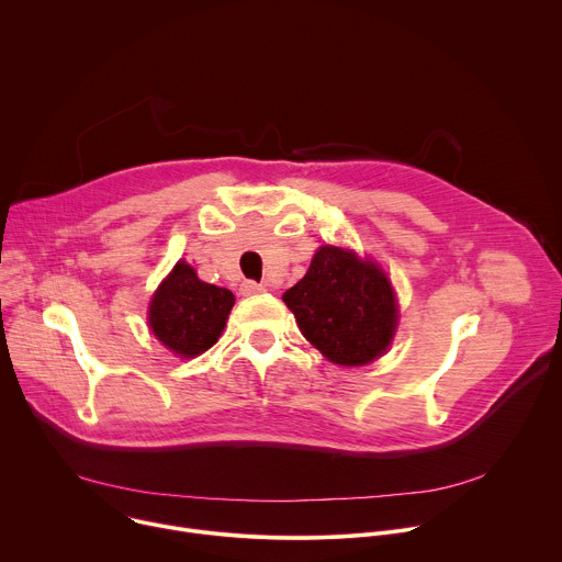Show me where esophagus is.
Instances as JSON below:
<instances>
[{
	"instance_id": "esophagus-1",
	"label": "esophagus",
	"mask_w": 562,
	"mask_h": 562,
	"mask_svg": "<svg viewBox=\"0 0 562 562\" xmlns=\"http://www.w3.org/2000/svg\"><path fill=\"white\" fill-rule=\"evenodd\" d=\"M239 291H243V295H256V293H262L267 289H265V284H258L254 280H245L243 284H239Z\"/></svg>"
}]
</instances>
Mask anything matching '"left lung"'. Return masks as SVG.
<instances>
[{
	"instance_id": "obj_1",
	"label": "left lung",
	"mask_w": 562,
	"mask_h": 562,
	"mask_svg": "<svg viewBox=\"0 0 562 562\" xmlns=\"http://www.w3.org/2000/svg\"><path fill=\"white\" fill-rule=\"evenodd\" d=\"M282 300L302 336L336 364L371 362L395 331L397 308L386 276L338 247H319L306 276Z\"/></svg>"
}]
</instances>
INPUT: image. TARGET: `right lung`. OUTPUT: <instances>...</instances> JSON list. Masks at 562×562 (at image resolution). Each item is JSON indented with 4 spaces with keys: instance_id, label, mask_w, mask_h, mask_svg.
Listing matches in <instances>:
<instances>
[{
    "instance_id": "obj_1",
    "label": "right lung",
    "mask_w": 562,
    "mask_h": 562,
    "mask_svg": "<svg viewBox=\"0 0 562 562\" xmlns=\"http://www.w3.org/2000/svg\"><path fill=\"white\" fill-rule=\"evenodd\" d=\"M233 302L228 289L202 282L193 267L178 262L153 295L148 323L165 347L193 358L217 342Z\"/></svg>"
}]
</instances>
